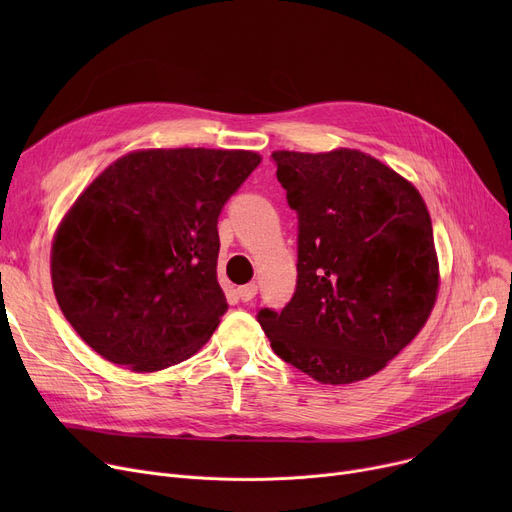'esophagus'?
Segmentation results:
<instances>
[{
  "label": "esophagus",
  "mask_w": 512,
  "mask_h": 512,
  "mask_svg": "<svg viewBox=\"0 0 512 512\" xmlns=\"http://www.w3.org/2000/svg\"><path fill=\"white\" fill-rule=\"evenodd\" d=\"M236 292H238V297H240L242 303H249L257 294V284L251 282V284H245V286H238Z\"/></svg>",
  "instance_id": "1"
}]
</instances>
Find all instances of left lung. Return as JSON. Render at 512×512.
Returning a JSON list of instances; mask_svg holds the SVG:
<instances>
[{"label": "left lung", "instance_id": "obj_1", "mask_svg": "<svg viewBox=\"0 0 512 512\" xmlns=\"http://www.w3.org/2000/svg\"><path fill=\"white\" fill-rule=\"evenodd\" d=\"M299 213L297 292L257 321L274 353L319 384L382 371L421 332L440 290L432 218L405 176L359 149L274 151Z\"/></svg>", "mask_w": 512, "mask_h": 512}]
</instances>
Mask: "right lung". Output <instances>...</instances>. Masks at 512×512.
I'll use <instances>...</instances> for the list:
<instances>
[{"label":"right lung","mask_w":512,"mask_h":512,"mask_svg":"<svg viewBox=\"0 0 512 512\" xmlns=\"http://www.w3.org/2000/svg\"><path fill=\"white\" fill-rule=\"evenodd\" d=\"M261 164L245 149H139L70 205L51 242V284L105 361L151 373L193 357L228 311L218 215Z\"/></svg>","instance_id":"1"}]
</instances>
